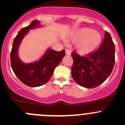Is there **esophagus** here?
<instances>
[{
  "mask_svg": "<svg viewBox=\"0 0 125 125\" xmlns=\"http://www.w3.org/2000/svg\"><path fill=\"white\" fill-rule=\"evenodd\" d=\"M65 51H66V55H69L71 54V51L68 50V49H66V50H65Z\"/></svg>",
  "mask_w": 125,
  "mask_h": 125,
  "instance_id": "34e87169",
  "label": "esophagus"
}]
</instances>
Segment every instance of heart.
Here are the masks:
<instances>
[{"instance_id": "heart-1", "label": "heart", "mask_w": 125, "mask_h": 125, "mask_svg": "<svg viewBox=\"0 0 125 125\" xmlns=\"http://www.w3.org/2000/svg\"><path fill=\"white\" fill-rule=\"evenodd\" d=\"M72 39L77 42V49L82 54L90 53L97 48L101 42V35L93 29L83 28L74 33Z\"/></svg>"}]
</instances>
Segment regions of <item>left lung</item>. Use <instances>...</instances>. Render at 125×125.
Instances as JSON below:
<instances>
[{"label": "left lung", "mask_w": 125, "mask_h": 125, "mask_svg": "<svg viewBox=\"0 0 125 125\" xmlns=\"http://www.w3.org/2000/svg\"><path fill=\"white\" fill-rule=\"evenodd\" d=\"M72 77L80 86L93 88L99 86L110 75L115 63V45L110 34L105 31L99 49L81 56L71 52Z\"/></svg>", "instance_id": "obj_1"}]
</instances>
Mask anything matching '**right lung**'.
Listing matches in <instances>:
<instances>
[{
    "instance_id": "add662e5",
    "label": "right lung",
    "mask_w": 125,
    "mask_h": 125,
    "mask_svg": "<svg viewBox=\"0 0 125 125\" xmlns=\"http://www.w3.org/2000/svg\"><path fill=\"white\" fill-rule=\"evenodd\" d=\"M39 25V21H33L30 25L21 29L14 39L10 54L11 68L15 75L23 83L30 87L40 86L48 82L55 68L65 55V50L61 51L48 50L39 61L33 63L25 64L20 60L17 50L22 39L29 30Z\"/></svg>"
}]
</instances>
